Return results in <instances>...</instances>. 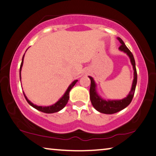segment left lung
Returning <instances> with one entry per match:
<instances>
[{
  "instance_id": "obj_1",
  "label": "left lung",
  "mask_w": 156,
  "mask_h": 156,
  "mask_svg": "<svg viewBox=\"0 0 156 156\" xmlns=\"http://www.w3.org/2000/svg\"><path fill=\"white\" fill-rule=\"evenodd\" d=\"M118 40L120 43V46L119 50L120 51H123V53H126L130 60V63L133 68V80L132 87L128 95L123 99L121 100H105L103 99L98 95L97 92L96 83L95 80H93L92 77L88 76L90 79V99L94 108L101 113L105 114H113L118 113L122 110L126 108L128 105L131 102L133 98L135 90L137 84V71L136 68V62L133 55L130 50L126 47L125 43L122 39L118 37Z\"/></svg>"
}]
</instances>
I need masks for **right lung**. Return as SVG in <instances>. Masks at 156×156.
I'll use <instances>...</instances> for the list:
<instances>
[{
	"label": "right lung",
	"mask_w": 156,
	"mask_h": 156,
	"mask_svg": "<svg viewBox=\"0 0 156 156\" xmlns=\"http://www.w3.org/2000/svg\"><path fill=\"white\" fill-rule=\"evenodd\" d=\"M24 55H25V54L23 55V56L22 62H21V64H20V80H21V76H20L21 73H20V72H21L22 66H23V64ZM77 81H78V80H75L74 81H73L72 83L70 84L69 86H68V89L66 90V91L65 92V93L63 94V96H62L61 98H60L58 101H57L56 103H54L53 105H50V106H38V105L33 104L32 102H30V101L28 99V98L26 96V95H25L24 93H23V94H24L25 98H26L27 102L29 103V105L34 108L37 109L38 111L43 112V113H56V112H58V111H61V110L63 109V108L66 106V104H67L68 100H69V93H70V91L73 88V87L75 86V84L76 83Z\"/></svg>",
	"instance_id": "right-lung-1"
}]
</instances>
